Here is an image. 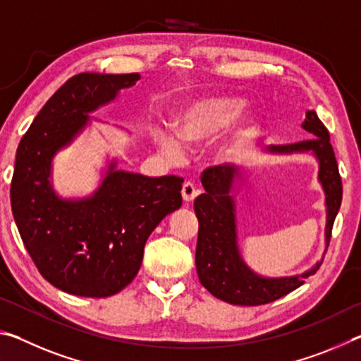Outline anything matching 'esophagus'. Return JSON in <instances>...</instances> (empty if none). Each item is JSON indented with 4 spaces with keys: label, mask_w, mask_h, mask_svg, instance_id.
<instances>
[{
    "label": "esophagus",
    "mask_w": 361,
    "mask_h": 361,
    "mask_svg": "<svg viewBox=\"0 0 361 361\" xmlns=\"http://www.w3.org/2000/svg\"><path fill=\"white\" fill-rule=\"evenodd\" d=\"M181 195H183V200H185V202H192V200L199 195V189H195L192 183L186 181L181 188Z\"/></svg>",
    "instance_id": "obj_1"
}]
</instances>
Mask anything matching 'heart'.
Wrapping results in <instances>:
<instances>
[{
    "label": "heart",
    "instance_id": "1",
    "mask_svg": "<svg viewBox=\"0 0 361 361\" xmlns=\"http://www.w3.org/2000/svg\"><path fill=\"white\" fill-rule=\"evenodd\" d=\"M247 102L234 95H210L192 99L176 109L173 130L156 129L152 140L170 161L185 157L186 148H200L219 133L210 156L216 164H226L240 154L259 130V119L245 111Z\"/></svg>",
    "mask_w": 361,
    "mask_h": 361
}]
</instances>
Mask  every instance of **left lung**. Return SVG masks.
Returning a JSON list of instances; mask_svg holds the SVG:
<instances>
[{"label":"left lung","instance_id":"8db88e82","mask_svg":"<svg viewBox=\"0 0 361 361\" xmlns=\"http://www.w3.org/2000/svg\"><path fill=\"white\" fill-rule=\"evenodd\" d=\"M301 127L315 137L293 145H271L264 151L271 154L312 152L319 161V181L325 192L326 205L325 243L328 248L333 223L342 200V181L333 146L329 143V133L314 109L305 111ZM239 181H245V170L242 166L224 164L204 172L205 192L194 200V212L199 219L195 269L200 283L224 302L235 305L267 304L299 288L304 279L319 271L322 261H317L315 266L302 274L290 277H264L250 269L242 258L237 242L235 195L232 192L235 194V183L239 186Z\"/></svg>","mask_w":361,"mask_h":361}]
</instances>
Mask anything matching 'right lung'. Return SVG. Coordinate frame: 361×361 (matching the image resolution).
<instances>
[{
	"instance_id": "1",
	"label": "right lung",
	"mask_w": 361,
	"mask_h": 361,
	"mask_svg": "<svg viewBox=\"0 0 361 361\" xmlns=\"http://www.w3.org/2000/svg\"><path fill=\"white\" fill-rule=\"evenodd\" d=\"M138 79V73L70 78L41 108L17 148L12 215L41 276L70 295L106 298L126 288L142 266L151 232L181 207L180 176L124 172L116 169V159L87 197L63 199L54 191L57 152L92 122L90 113Z\"/></svg>"
}]
</instances>
